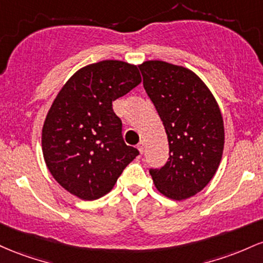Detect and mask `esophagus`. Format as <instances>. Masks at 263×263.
<instances>
[{"label": "esophagus", "instance_id": "obj_1", "mask_svg": "<svg viewBox=\"0 0 263 263\" xmlns=\"http://www.w3.org/2000/svg\"><path fill=\"white\" fill-rule=\"evenodd\" d=\"M144 146H145V141L140 140L139 144H138V150H139L141 154H143V152H144Z\"/></svg>", "mask_w": 263, "mask_h": 263}]
</instances>
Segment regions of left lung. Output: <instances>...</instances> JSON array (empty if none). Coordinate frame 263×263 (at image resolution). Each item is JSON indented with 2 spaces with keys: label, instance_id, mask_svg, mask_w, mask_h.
I'll return each mask as SVG.
<instances>
[{
  "label": "left lung",
  "instance_id": "1",
  "mask_svg": "<svg viewBox=\"0 0 263 263\" xmlns=\"http://www.w3.org/2000/svg\"><path fill=\"white\" fill-rule=\"evenodd\" d=\"M143 84L164 124L170 156L150 170L156 190L181 201L196 195L216 174L225 128L214 94L196 73L164 61L139 64Z\"/></svg>",
  "mask_w": 263,
  "mask_h": 263
}]
</instances>
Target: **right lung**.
Segmentation results:
<instances>
[{"instance_id":"1","label":"right lung","mask_w":263,"mask_h":263,"mask_svg":"<svg viewBox=\"0 0 263 263\" xmlns=\"http://www.w3.org/2000/svg\"><path fill=\"white\" fill-rule=\"evenodd\" d=\"M141 82L138 66L105 60L82 67L58 92L42 128V153L64 190L85 201L107 195L139 154L122 137L111 102Z\"/></svg>"}]
</instances>
